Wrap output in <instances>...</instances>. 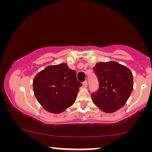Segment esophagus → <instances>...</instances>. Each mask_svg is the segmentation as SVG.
Listing matches in <instances>:
<instances>
[{"label":"esophagus","instance_id":"34e87169","mask_svg":"<svg viewBox=\"0 0 152 152\" xmlns=\"http://www.w3.org/2000/svg\"><path fill=\"white\" fill-rule=\"evenodd\" d=\"M87 86H88V82H87V81H85L83 83V87H87Z\"/></svg>","mask_w":152,"mask_h":152}]
</instances>
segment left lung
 Returning a JSON list of instances; mask_svg holds the SVG:
<instances>
[{
  "mask_svg": "<svg viewBox=\"0 0 152 152\" xmlns=\"http://www.w3.org/2000/svg\"><path fill=\"white\" fill-rule=\"evenodd\" d=\"M99 88L91 95L96 106L113 113L125 105L133 90V75L126 66L117 62H99L94 67Z\"/></svg>",
  "mask_w": 152,
  "mask_h": 152,
  "instance_id": "obj_1",
  "label": "left lung"
}]
</instances>
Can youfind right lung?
I'll return each mask as SVG.
<instances>
[{
  "label": "right lung",
  "instance_id": "obj_1",
  "mask_svg": "<svg viewBox=\"0 0 152 152\" xmlns=\"http://www.w3.org/2000/svg\"><path fill=\"white\" fill-rule=\"evenodd\" d=\"M81 83L66 64L48 66L33 81L34 95L46 111L60 114L74 104Z\"/></svg>",
  "mask_w": 152,
  "mask_h": 152
}]
</instances>
